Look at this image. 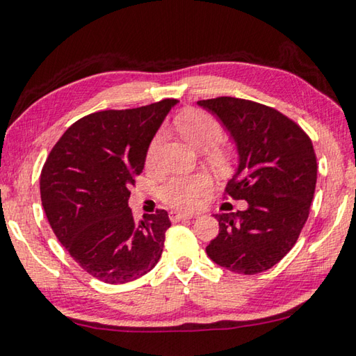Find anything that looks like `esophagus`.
Listing matches in <instances>:
<instances>
[{
    "label": "esophagus",
    "mask_w": 356,
    "mask_h": 356,
    "mask_svg": "<svg viewBox=\"0 0 356 356\" xmlns=\"http://www.w3.org/2000/svg\"><path fill=\"white\" fill-rule=\"evenodd\" d=\"M195 216H196L195 213H180V211H171L170 213V218H171L172 222H179V221H182V219H191Z\"/></svg>",
    "instance_id": "obj_1"
}]
</instances>
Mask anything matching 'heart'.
I'll return each instance as SVG.
<instances>
[{"mask_svg": "<svg viewBox=\"0 0 356 356\" xmlns=\"http://www.w3.org/2000/svg\"><path fill=\"white\" fill-rule=\"evenodd\" d=\"M176 126L182 137L195 146L199 151H207V160L211 165H224L227 161V152L215 146L222 135L221 124L211 115L202 111H186L176 120ZM163 134L159 132L152 138L146 154V165L154 168L157 165ZM212 149L210 150L209 147ZM210 180L204 174H193V176L172 177L160 188V196L165 202L171 204L177 209L188 210L197 204V199L209 190Z\"/></svg>", "mask_w": 356, "mask_h": 356, "instance_id": "heart-1", "label": "heart"}]
</instances>
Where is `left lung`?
<instances>
[{
	"label": "left lung",
	"instance_id": "8db88e82",
	"mask_svg": "<svg viewBox=\"0 0 356 356\" xmlns=\"http://www.w3.org/2000/svg\"><path fill=\"white\" fill-rule=\"evenodd\" d=\"M197 106L229 134L238 165L227 193L248 202L215 215L219 234L207 255L232 273H263L293 249L308 219L318 176L313 143L294 121L258 102L222 96Z\"/></svg>",
	"mask_w": 356,
	"mask_h": 356
}]
</instances>
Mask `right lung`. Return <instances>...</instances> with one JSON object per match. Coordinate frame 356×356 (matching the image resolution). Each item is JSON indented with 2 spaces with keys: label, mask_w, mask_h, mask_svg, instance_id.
<instances>
[{
  "label": "right lung",
  "mask_w": 356,
  "mask_h": 356,
  "mask_svg": "<svg viewBox=\"0 0 356 356\" xmlns=\"http://www.w3.org/2000/svg\"><path fill=\"white\" fill-rule=\"evenodd\" d=\"M177 99L87 115L67 129L44 161L42 205L60 244L96 279L121 285L159 263L171 221L165 210L134 221L129 185Z\"/></svg>",
  "instance_id": "1"
}]
</instances>
